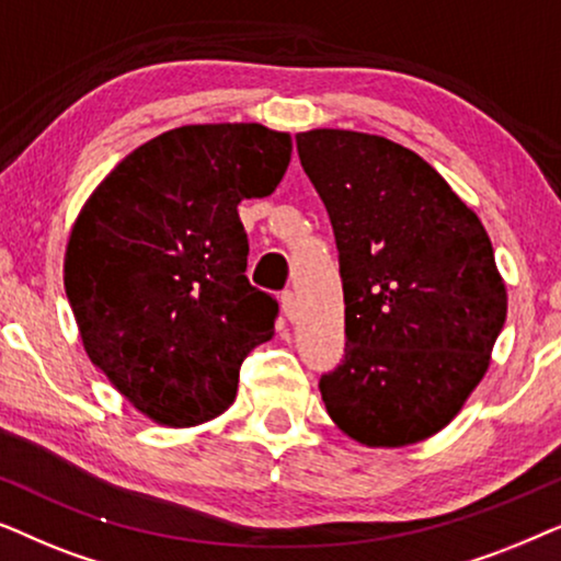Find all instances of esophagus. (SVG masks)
I'll list each match as a JSON object with an SVG mask.
<instances>
[{"mask_svg":"<svg viewBox=\"0 0 561 561\" xmlns=\"http://www.w3.org/2000/svg\"><path fill=\"white\" fill-rule=\"evenodd\" d=\"M279 300H282V312H285V318L295 320L297 318V297H295L293 289H285Z\"/></svg>","mask_w":561,"mask_h":561,"instance_id":"esophagus-1","label":"esophagus"}]
</instances>
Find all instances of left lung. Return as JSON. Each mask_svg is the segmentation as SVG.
<instances>
[{"instance_id": "8db88e82", "label": "left lung", "mask_w": 561, "mask_h": 561, "mask_svg": "<svg viewBox=\"0 0 561 561\" xmlns=\"http://www.w3.org/2000/svg\"><path fill=\"white\" fill-rule=\"evenodd\" d=\"M295 140L331 218L346 302L343 358L320 375L328 415L367 446L423 442L459 413L503 331L490 238L408 148L354 130Z\"/></svg>"}]
</instances>
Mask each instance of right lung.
Instances as JSON below:
<instances>
[{
	"label": "right lung",
	"instance_id": "1",
	"mask_svg": "<svg viewBox=\"0 0 561 561\" xmlns=\"http://www.w3.org/2000/svg\"><path fill=\"white\" fill-rule=\"evenodd\" d=\"M293 156L256 123L184 125L125 156L79 213L64 285L94 367L153 421L197 425L236 400L279 302L245 276L238 203Z\"/></svg>",
	"mask_w": 561,
	"mask_h": 561
}]
</instances>
